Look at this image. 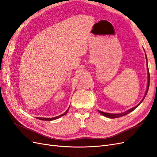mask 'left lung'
<instances>
[{
  "label": "left lung",
  "mask_w": 157,
  "mask_h": 157,
  "mask_svg": "<svg viewBox=\"0 0 157 157\" xmlns=\"http://www.w3.org/2000/svg\"><path fill=\"white\" fill-rule=\"evenodd\" d=\"M145 51V50H144ZM145 58H146V60H147V56H146V54H145ZM147 75H148V80H147V90H146V92H145V96L144 97V98L141 99V101L137 104V105L134 107H132L130 109H128V111H125V112H123V113H105V112H103V111H99V113H101L102 115H103L104 117H107V118H118V117H123L124 116L126 115H128V113H130V112L133 111L135 109H136L137 107H138L140 104L141 103V102L144 101V99H145L146 95L147 94V92H148V90H149V80H150V76H149V68H148V65H147Z\"/></svg>",
  "instance_id": "obj_1"
}]
</instances>
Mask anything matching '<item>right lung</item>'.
<instances>
[{
	"instance_id": "1",
	"label": "right lung",
	"mask_w": 157,
	"mask_h": 157,
	"mask_svg": "<svg viewBox=\"0 0 157 157\" xmlns=\"http://www.w3.org/2000/svg\"><path fill=\"white\" fill-rule=\"evenodd\" d=\"M69 107H70V106H69ZM69 107L68 108L67 110L64 113L61 114V115H59V116H57V117H53V118H42V117H36V118H38V119H39V120H42V121H54V120H56V119H58V118H60L61 117H62V116H63V115H66V114L67 113V112H68V111H69Z\"/></svg>"
}]
</instances>
